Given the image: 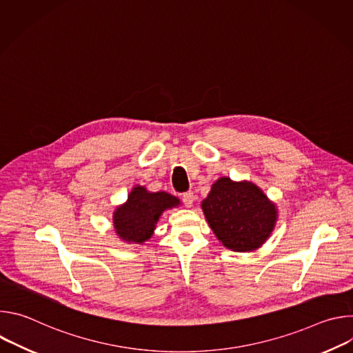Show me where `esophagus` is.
<instances>
[{
    "label": "esophagus",
    "mask_w": 353,
    "mask_h": 353,
    "mask_svg": "<svg viewBox=\"0 0 353 353\" xmlns=\"http://www.w3.org/2000/svg\"><path fill=\"white\" fill-rule=\"evenodd\" d=\"M181 199H183V204H184L187 208H191V207H192V203H194V199H195V195H194L192 191H187V192H184V194L181 195Z\"/></svg>",
    "instance_id": "esophagus-1"
}]
</instances>
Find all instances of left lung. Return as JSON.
<instances>
[{
    "instance_id": "8db88e82",
    "label": "left lung",
    "mask_w": 353,
    "mask_h": 353,
    "mask_svg": "<svg viewBox=\"0 0 353 353\" xmlns=\"http://www.w3.org/2000/svg\"><path fill=\"white\" fill-rule=\"evenodd\" d=\"M203 211L216 237L233 251L259 248L276 222L275 205L257 185L228 177L212 185Z\"/></svg>"
}]
</instances>
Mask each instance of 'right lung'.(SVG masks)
Here are the masks:
<instances>
[{
  "mask_svg": "<svg viewBox=\"0 0 353 353\" xmlns=\"http://www.w3.org/2000/svg\"><path fill=\"white\" fill-rule=\"evenodd\" d=\"M179 205V199L168 192H148L137 185L128 195L127 203L119 207L113 216L116 233L120 239L143 243L154 233L162 212Z\"/></svg>",
  "mask_w": 353,
  "mask_h": 353,
  "instance_id": "1",
  "label": "right lung"
}]
</instances>
